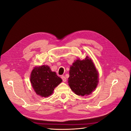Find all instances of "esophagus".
Listing matches in <instances>:
<instances>
[{"instance_id": "34e87169", "label": "esophagus", "mask_w": 131, "mask_h": 131, "mask_svg": "<svg viewBox=\"0 0 131 131\" xmlns=\"http://www.w3.org/2000/svg\"><path fill=\"white\" fill-rule=\"evenodd\" d=\"M61 79L62 80V81L64 82H65L66 81V78L64 76V75H61Z\"/></svg>"}]
</instances>
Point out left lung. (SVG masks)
Segmentation results:
<instances>
[{
	"instance_id": "left-lung-1",
	"label": "left lung",
	"mask_w": 131,
	"mask_h": 131,
	"mask_svg": "<svg viewBox=\"0 0 131 131\" xmlns=\"http://www.w3.org/2000/svg\"><path fill=\"white\" fill-rule=\"evenodd\" d=\"M69 73V85L77 95H90L97 85L98 72L88 57L83 60L74 61L70 67Z\"/></svg>"
}]
</instances>
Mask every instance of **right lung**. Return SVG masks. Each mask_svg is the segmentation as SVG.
Segmentation results:
<instances>
[{
  "instance_id": "right-lung-1",
  "label": "right lung",
  "mask_w": 131,
  "mask_h": 131,
  "mask_svg": "<svg viewBox=\"0 0 131 131\" xmlns=\"http://www.w3.org/2000/svg\"><path fill=\"white\" fill-rule=\"evenodd\" d=\"M30 82L36 93L46 97L52 94L54 88L62 82V79L49 66L43 65L35 67L32 71Z\"/></svg>"
}]
</instances>
